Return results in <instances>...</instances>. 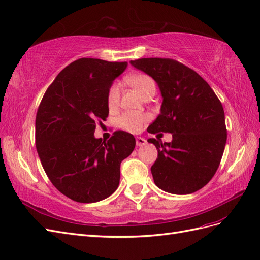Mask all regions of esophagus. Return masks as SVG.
<instances>
[{"instance_id": "34e87169", "label": "esophagus", "mask_w": 260, "mask_h": 260, "mask_svg": "<svg viewBox=\"0 0 260 260\" xmlns=\"http://www.w3.org/2000/svg\"><path fill=\"white\" fill-rule=\"evenodd\" d=\"M146 143H147V140L145 138H143V137H136V145L138 147H142V146L146 145Z\"/></svg>"}]
</instances>
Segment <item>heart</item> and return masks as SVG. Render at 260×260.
Returning <instances> with one entry per match:
<instances>
[{
    "instance_id": "1",
    "label": "heart",
    "mask_w": 260,
    "mask_h": 260,
    "mask_svg": "<svg viewBox=\"0 0 260 260\" xmlns=\"http://www.w3.org/2000/svg\"><path fill=\"white\" fill-rule=\"evenodd\" d=\"M126 81H127V83L142 95V97H144L148 91L155 90L154 80L145 73L134 74V75L126 78ZM120 84L114 83L111 85L107 94V102L110 109H113L118 105V102H120ZM148 120H149V116L146 114L126 112L118 117V125H120L121 128L129 133H137L144 127V125L147 123Z\"/></svg>"
}]
</instances>
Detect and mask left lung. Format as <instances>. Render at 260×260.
<instances>
[{
    "instance_id": "8db88e82",
    "label": "left lung",
    "mask_w": 260,
    "mask_h": 260,
    "mask_svg": "<svg viewBox=\"0 0 260 260\" xmlns=\"http://www.w3.org/2000/svg\"><path fill=\"white\" fill-rule=\"evenodd\" d=\"M131 64L157 81L163 98L148 133L172 134L171 143L148 139L158 149L151 167L154 184L177 195L203 188L217 172L226 143L222 103L202 76L172 58H139Z\"/></svg>"
}]
</instances>
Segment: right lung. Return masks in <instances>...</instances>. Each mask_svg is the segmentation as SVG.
<instances>
[{"mask_svg":"<svg viewBox=\"0 0 260 260\" xmlns=\"http://www.w3.org/2000/svg\"><path fill=\"white\" fill-rule=\"evenodd\" d=\"M127 62L83 57L58 74L44 93L36 116V147L49 180L77 203L112 195L121 162L136 140L117 131L108 142L94 138L97 123L109 115L107 94Z\"/></svg>","mask_w":260,"mask_h":260,"instance_id":"right-lung-1","label":"right lung"}]
</instances>
